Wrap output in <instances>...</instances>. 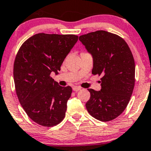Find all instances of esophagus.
<instances>
[{
  "label": "esophagus",
  "instance_id": "esophagus-1",
  "mask_svg": "<svg viewBox=\"0 0 151 151\" xmlns=\"http://www.w3.org/2000/svg\"><path fill=\"white\" fill-rule=\"evenodd\" d=\"M81 90V87H80V86H74V87H73V90L75 92L79 91V90Z\"/></svg>",
  "mask_w": 151,
  "mask_h": 151
}]
</instances>
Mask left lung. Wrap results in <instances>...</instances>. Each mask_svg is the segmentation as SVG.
Returning a JSON list of instances; mask_svg holds the SVG:
<instances>
[{"label": "left lung", "mask_w": 151, "mask_h": 151, "mask_svg": "<svg viewBox=\"0 0 151 151\" xmlns=\"http://www.w3.org/2000/svg\"><path fill=\"white\" fill-rule=\"evenodd\" d=\"M79 40L93 57L92 74L102 76L101 90H88L86 109L99 121L113 120L125 109L134 86L132 52L122 38L104 30L81 36Z\"/></svg>", "instance_id": "obj_1"}]
</instances>
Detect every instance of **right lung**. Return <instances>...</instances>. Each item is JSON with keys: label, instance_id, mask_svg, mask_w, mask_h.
Instances as JSON below:
<instances>
[{"label": "right lung", "instance_id": "obj_1", "mask_svg": "<svg viewBox=\"0 0 151 151\" xmlns=\"http://www.w3.org/2000/svg\"><path fill=\"white\" fill-rule=\"evenodd\" d=\"M77 40L75 35L38 33L21 45L16 56L17 95L29 117L40 125L54 126L65 118L72 88L59 86L50 74H58Z\"/></svg>", "mask_w": 151, "mask_h": 151}]
</instances>
